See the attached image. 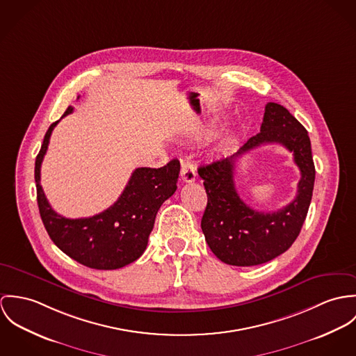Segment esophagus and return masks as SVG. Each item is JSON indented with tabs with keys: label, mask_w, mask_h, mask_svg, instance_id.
Masks as SVG:
<instances>
[{
	"label": "esophagus",
	"mask_w": 356,
	"mask_h": 356,
	"mask_svg": "<svg viewBox=\"0 0 356 356\" xmlns=\"http://www.w3.org/2000/svg\"><path fill=\"white\" fill-rule=\"evenodd\" d=\"M197 169L195 165L190 161H181V180L186 183L195 181Z\"/></svg>",
	"instance_id": "esophagus-1"
}]
</instances>
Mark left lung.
Instances as JSON below:
<instances>
[{
    "label": "left lung",
    "mask_w": 356,
    "mask_h": 356,
    "mask_svg": "<svg viewBox=\"0 0 356 356\" xmlns=\"http://www.w3.org/2000/svg\"><path fill=\"white\" fill-rule=\"evenodd\" d=\"M269 143L282 144L294 154L301 170L297 197L277 212L251 209L238 197L234 187V162L243 154ZM207 206L202 217V232L213 254L232 266H255L285 252L299 236L313 197L316 168L306 128L284 106H265L261 132L250 138L236 154L200 166Z\"/></svg>",
    "instance_id": "1"
}]
</instances>
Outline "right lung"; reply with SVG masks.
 <instances>
[{
	"label": "right lung",
	"mask_w": 356,
	"mask_h": 356,
	"mask_svg": "<svg viewBox=\"0 0 356 356\" xmlns=\"http://www.w3.org/2000/svg\"><path fill=\"white\" fill-rule=\"evenodd\" d=\"M72 111L70 106L63 118ZM58 121L49 127L35 159L42 222L53 243L76 262L98 270L120 269L145 252L161 204L177 188L180 162L172 159L157 169L138 168L111 207L88 218H65L51 209L40 186V165Z\"/></svg>",
	"instance_id": "obj_1"
}]
</instances>
